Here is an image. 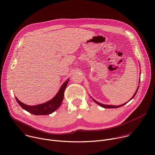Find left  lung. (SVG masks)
Listing matches in <instances>:
<instances>
[{"label": "left lung", "mask_w": 155, "mask_h": 155, "mask_svg": "<svg viewBox=\"0 0 155 155\" xmlns=\"http://www.w3.org/2000/svg\"><path fill=\"white\" fill-rule=\"evenodd\" d=\"M139 83H140V79H139ZM139 85L138 86V87H137V90H136V91L135 92V94H134V95L133 96V97L131 98V100H132L134 97H135V95H136V94H137V90H138V89H139ZM93 100H94L97 104H98L99 106H101V107H104V108H110V109H111V108H118V107H121V106H124L125 104H126L127 103H128V101L127 102V103H124V104H121V105H120V106H112V105H106V104H101V103H99V102H98V101H97L96 100H95L94 99H93Z\"/></svg>", "instance_id": "left-lung-1"}]
</instances>
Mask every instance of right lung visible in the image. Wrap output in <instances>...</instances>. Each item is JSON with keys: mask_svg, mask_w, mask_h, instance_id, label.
I'll return each mask as SVG.
<instances>
[{"mask_svg": "<svg viewBox=\"0 0 155 155\" xmlns=\"http://www.w3.org/2000/svg\"><path fill=\"white\" fill-rule=\"evenodd\" d=\"M68 81L69 79H68L63 84V85L61 86L60 88L59 89L57 94L52 100L43 104L35 106H28L19 101L16 97H15V98L19 106L22 109L30 112V114L36 115H49L55 111L61 105V103H62L64 97V91L67 86Z\"/></svg>", "mask_w": 155, "mask_h": 155, "instance_id": "obj_1", "label": "right lung"}]
</instances>
